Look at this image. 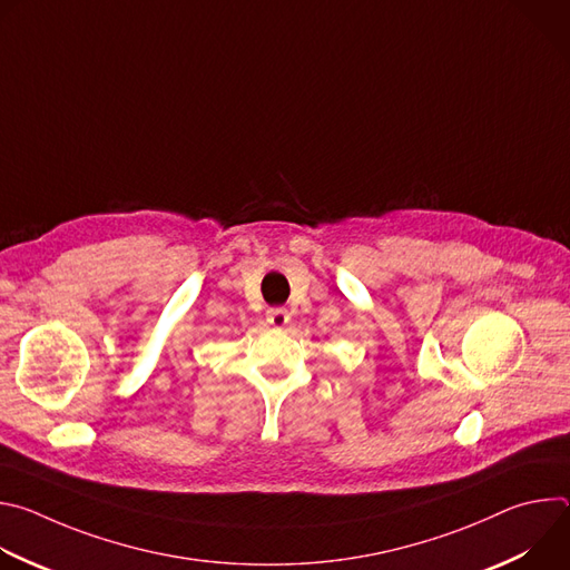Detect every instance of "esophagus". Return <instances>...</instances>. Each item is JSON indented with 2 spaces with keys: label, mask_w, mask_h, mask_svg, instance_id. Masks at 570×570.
<instances>
[{
  "label": "esophagus",
  "mask_w": 570,
  "mask_h": 570,
  "mask_svg": "<svg viewBox=\"0 0 570 570\" xmlns=\"http://www.w3.org/2000/svg\"><path fill=\"white\" fill-rule=\"evenodd\" d=\"M266 317H268V322L273 324V327H277V330L286 327V324L291 322V315H288V311H286L284 306H275V308H271Z\"/></svg>",
  "instance_id": "34e87169"
}]
</instances>
